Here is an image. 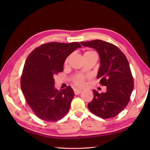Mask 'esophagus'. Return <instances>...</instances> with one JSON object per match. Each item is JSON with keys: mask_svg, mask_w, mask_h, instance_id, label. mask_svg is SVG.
Instances as JSON below:
<instances>
[{"mask_svg": "<svg viewBox=\"0 0 150 150\" xmlns=\"http://www.w3.org/2000/svg\"><path fill=\"white\" fill-rule=\"evenodd\" d=\"M74 94L76 95H77V94H80L81 92H82V91L80 90V89H74Z\"/></svg>", "mask_w": 150, "mask_h": 150, "instance_id": "obj_1", "label": "esophagus"}]
</instances>
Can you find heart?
<instances>
[{
	"label": "heart",
	"instance_id": "obj_1",
	"mask_svg": "<svg viewBox=\"0 0 150 150\" xmlns=\"http://www.w3.org/2000/svg\"><path fill=\"white\" fill-rule=\"evenodd\" d=\"M96 54V53L93 51H87L84 54H84ZM68 60H69V57H67L66 59V60L65 61V62H64L65 65L67 64ZM84 80H85V78L82 75H77L74 76L73 78V81L74 82V83L78 86H79V87H82V86L84 85Z\"/></svg>",
	"mask_w": 150,
	"mask_h": 150
}]
</instances>
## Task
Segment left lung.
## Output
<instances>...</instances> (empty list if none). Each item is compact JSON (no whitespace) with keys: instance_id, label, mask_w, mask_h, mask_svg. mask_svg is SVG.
Listing matches in <instances>:
<instances>
[{"instance_id":"8db88e82","label":"left lung","mask_w":150,"mask_h":150,"mask_svg":"<svg viewBox=\"0 0 150 150\" xmlns=\"http://www.w3.org/2000/svg\"><path fill=\"white\" fill-rule=\"evenodd\" d=\"M80 43L98 52L100 66L97 78L106 86L105 93L99 94L93 90L94 97L88 104L89 110L102 118L115 117L127 106L134 88L129 62L120 49L111 43L101 40Z\"/></svg>"}]
</instances>
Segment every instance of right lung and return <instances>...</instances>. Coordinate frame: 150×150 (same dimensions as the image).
Instances as JSON below:
<instances>
[{
  "instance_id": "obj_1",
  "label": "right lung",
  "mask_w": 150,
  "mask_h": 150,
  "mask_svg": "<svg viewBox=\"0 0 150 150\" xmlns=\"http://www.w3.org/2000/svg\"><path fill=\"white\" fill-rule=\"evenodd\" d=\"M81 47L78 42H49L35 48L27 57L21 89L27 103L40 119L56 121L69 111L74 91L67 86L59 91L54 86V77L63 71L66 58Z\"/></svg>"
}]
</instances>
